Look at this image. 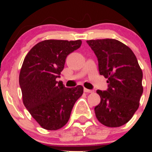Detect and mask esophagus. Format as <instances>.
<instances>
[{"label": "esophagus", "instance_id": "34e87169", "mask_svg": "<svg viewBox=\"0 0 152 152\" xmlns=\"http://www.w3.org/2000/svg\"><path fill=\"white\" fill-rule=\"evenodd\" d=\"M84 91L85 93H94V91H93V90H89V89H87V88H84Z\"/></svg>", "mask_w": 152, "mask_h": 152}]
</instances>
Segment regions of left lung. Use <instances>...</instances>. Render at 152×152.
Wrapping results in <instances>:
<instances>
[{
  "mask_svg": "<svg viewBox=\"0 0 152 152\" xmlns=\"http://www.w3.org/2000/svg\"><path fill=\"white\" fill-rule=\"evenodd\" d=\"M97 57L100 75L107 78V91L97 90L100 103L94 108L96 119L108 127L128 123L139 107L143 92L142 71L133 52L114 39L87 41Z\"/></svg>",
  "mask_w": 152,
  "mask_h": 152,
  "instance_id": "8db88e82",
  "label": "left lung"
}]
</instances>
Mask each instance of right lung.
I'll use <instances>...</instances> for the list:
<instances>
[{"label": "right lung", "instance_id": "add662e5", "mask_svg": "<svg viewBox=\"0 0 152 152\" xmlns=\"http://www.w3.org/2000/svg\"><path fill=\"white\" fill-rule=\"evenodd\" d=\"M81 40L47 39L30 49L21 67L19 83L24 106L42 128L57 130L66 125L84 88H67L59 77L67 56L80 48Z\"/></svg>", "mask_w": 152, "mask_h": 152}]
</instances>
